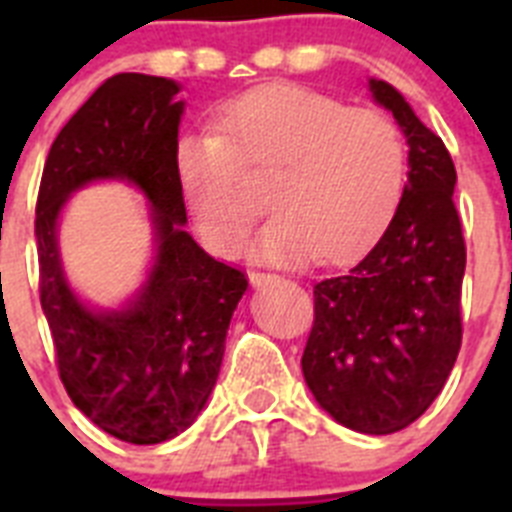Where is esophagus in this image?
<instances>
[{
    "label": "esophagus",
    "mask_w": 512,
    "mask_h": 512,
    "mask_svg": "<svg viewBox=\"0 0 512 512\" xmlns=\"http://www.w3.org/2000/svg\"><path fill=\"white\" fill-rule=\"evenodd\" d=\"M274 279H277V274H269V271H251V284H253V287H261V284L274 282Z\"/></svg>",
    "instance_id": "obj_1"
}]
</instances>
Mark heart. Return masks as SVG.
Returning <instances> with one entry per match:
<instances>
[{"label": "heart", "mask_w": 512, "mask_h": 512, "mask_svg": "<svg viewBox=\"0 0 512 512\" xmlns=\"http://www.w3.org/2000/svg\"><path fill=\"white\" fill-rule=\"evenodd\" d=\"M174 169L200 235L241 253L266 202L248 184L269 182L279 215L261 233L274 261H346L377 241L400 207L408 148L377 110H351L315 89L277 84L233 99L215 130L176 140Z\"/></svg>", "instance_id": "heart-1"}]
</instances>
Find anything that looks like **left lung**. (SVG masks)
<instances>
[{
  "label": "left lung",
  "instance_id": "1",
  "mask_svg": "<svg viewBox=\"0 0 512 512\" xmlns=\"http://www.w3.org/2000/svg\"><path fill=\"white\" fill-rule=\"evenodd\" d=\"M369 89L408 138V184L374 248L312 289L302 374L338 423L387 436L431 408L454 369L467 246L443 140L387 81L369 79Z\"/></svg>",
  "mask_w": 512,
  "mask_h": 512
}]
</instances>
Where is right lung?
<instances>
[{
	"mask_svg": "<svg viewBox=\"0 0 512 512\" xmlns=\"http://www.w3.org/2000/svg\"><path fill=\"white\" fill-rule=\"evenodd\" d=\"M164 76L107 79L53 140L35 205L40 305L71 402L125 443L187 431L220 374L233 310L248 287L184 230L174 169L184 102ZM97 178H125L152 200L159 253L130 308L97 313L70 292L57 259V215L68 194Z\"/></svg>",
	"mask_w": 512,
	"mask_h": 512,
	"instance_id": "right-lung-1",
	"label": "right lung"
}]
</instances>
